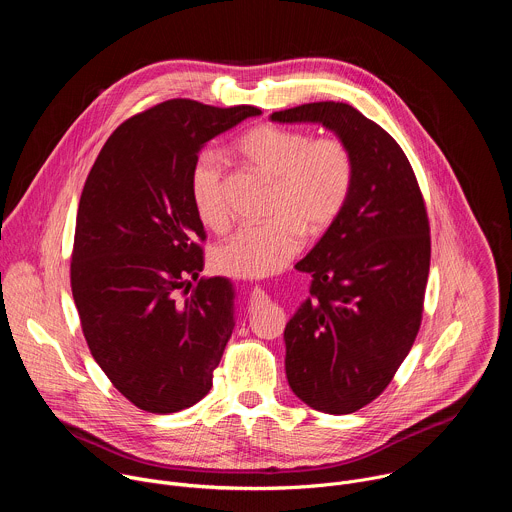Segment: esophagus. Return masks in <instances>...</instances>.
Returning a JSON list of instances; mask_svg holds the SVG:
<instances>
[{
	"instance_id": "1",
	"label": "esophagus",
	"mask_w": 512,
	"mask_h": 512,
	"mask_svg": "<svg viewBox=\"0 0 512 512\" xmlns=\"http://www.w3.org/2000/svg\"><path fill=\"white\" fill-rule=\"evenodd\" d=\"M265 300H267V294H265V291H263L261 287H253V289H251V302L261 304V302H265Z\"/></svg>"
}]
</instances>
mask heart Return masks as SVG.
Wrapping results in <instances>:
<instances>
[{
  "label": "heart",
  "instance_id": "heart-1",
  "mask_svg": "<svg viewBox=\"0 0 512 512\" xmlns=\"http://www.w3.org/2000/svg\"><path fill=\"white\" fill-rule=\"evenodd\" d=\"M239 154L273 180L269 216L263 225L239 229L212 253L214 267L231 277L261 279L281 271L302 249L304 233H326L348 202L354 158L338 137L312 139L310 133L279 125H257L237 143ZM190 196L200 221L225 231L229 210L223 166L216 152H202L190 170Z\"/></svg>",
  "mask_w": 512,
  "mask_h": 512
}]
</instances>
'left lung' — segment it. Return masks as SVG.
I'll use <instances>...</instances> for the list:
<instances>
[{
    "label": "left lung",
    "instance_id": "obj_1",
    "mask_svg": "<svg viewBox=\"0 0 512 512\" xmlns=\"http://www.w3.org/2000/svg\"><path fill=\"white\" fill-rule=\"evenodd\" d=\"M275 123H318L354 158L346 206L296 265L310 296L285 324L287 383L316 411L354 413L391 383L417 336L429 273L425 204L399 143L352 105L275 111Z\"/></svg>",
    "mask_w": 512,
    "mask_h": 512
}]
</instances>
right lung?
<instances>
[{"instance_id": "1", "label": "right lung", "mask_w": 512, "mask_h": 512, "mask_svg": "<svg viewBox=\"0 0 512 512\" xmlns=\"http://www.w3.org/2000/svg\"><path fill=\"white\" fill-rule=\"evenodd\" d=\"M255 115L251 105L160 103L113 131L85 182L72 298L93 358L143 411L198 403L233 334L231 279L200 277L190 297L179 296L204 267L190 170L212 137Z\"/></svg>"}]
</instances>
